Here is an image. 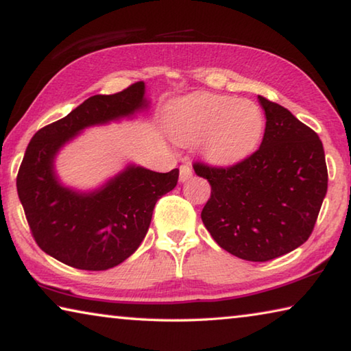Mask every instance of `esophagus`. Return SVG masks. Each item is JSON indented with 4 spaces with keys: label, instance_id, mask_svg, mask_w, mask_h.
I'll return each mask as SVG.
<instances>
[{
    "label": "esophagus",
    "instance_id": "1",
    "mask_svg": "<svg viewBox=\"0 0 351 351\" xmlns=\"http://www.w3.org/2000/svg\"><path fill=\"white\" fill-rule=\"evenodd\" d=\"M192 175H193L192 167H190V165H187V164H182L181 167H180V181L181 182H186L187 180H190V178H192Z\"/></svg>",
    "mask_w": 351,
    "mask_h": 351
}]
</instances>
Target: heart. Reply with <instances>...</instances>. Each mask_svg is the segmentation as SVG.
<instances>
[{"label": "heart", "instance_id": "1", "mask_svg": "<svg viewBox=\"0 0 351 351\" xmlns=\"http://www.w3.org/2000/svg\"><path fill=\"white\" fill-rule=\"evenodd\" d=\"M167 130L182 144L201 142L207 161L226 165L243 161L258 147L265 116L252 100L199 93L171 108Z\"/></svg>", "mask_w": 351, "mask_h": 351}]
</instances>
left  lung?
<instances>
[{"label": "left lung", "mask_w": 351, "mask_h": 351, "mask_svg": "<svg viewBox=\"0 0 351 351\" xmlns=\"http://www.w3.org/2000/svg\"><path fill=\"white\" fill-rule=\"evenodd\" d=\"M266 116L260 148L232 167L195 162L212 192L201 219L219 247L268 261L308 240L326 195L322 141L282 105L258 96Z\"/></svg>", "instance_id": "obj_1"}]
</instances>
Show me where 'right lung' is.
<instances>
[{
    "mask_svg": "<svg viewBox=\"0 0 351 351\" xmlns=\"http://www.w3.org/2000/svg\"><path fill=\"white\" fill-rule=\"evenodd\" d=\"M147 108L145 83L136 82L121 93L86 99L34 134L16 176V190L41 251L77 269L105 271L139 247L154 204L175 189L180 170L159 173L128 164L100 187L80 192L58 180L56 158L85 128L134 117Z\"/></svg>",
    "mask_w": 351,
    "mask_h": 351,
    "instance_id": "obj_1",
    "label": "right lung"
}]
</instances>
